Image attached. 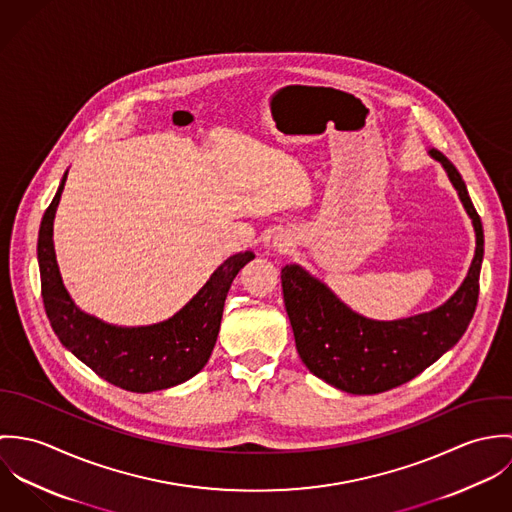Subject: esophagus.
<instances>
[{
	"label": "esophagus",
	"instance_id": "esophagus-1",
	"mask_svg": "<svg viewBox=\"0 0 512 512\" xmlns=\"http://www.w3.org/2000/svg\"><path fill=\"white\" fill-rule=\"evenodd\" d=\"M292 244L293 240L290 236H276V238H274V246H276V250H280V252L288 250Z\"/></svg>",
	"mask_w": 512,
	"mask_h": 512
}]
</instances>
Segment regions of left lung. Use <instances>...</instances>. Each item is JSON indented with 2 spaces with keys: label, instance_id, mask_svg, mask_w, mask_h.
<instances>
[{
  "label": "left lung",
  "instance_id": "left-lung-1",
  "mask_svg": "<svg viewBox=\"0 0 512 512\" xmlns=\"http://www.w3.org/2000/svg\"><path fill=\"white\" fill-rule=\"evenodd\" d=\"M430 153L445 167L477 236L465 282L438 309L398 321L366 319L303 268H282L284 303L297 353L309 372L343 392L378 394L412 380L449 351L473 319L485 244L483 224L455 165L438 149Z\"/></svg>",
  "mask_w": 512,
  "mask_h": 512
}]
</instances>
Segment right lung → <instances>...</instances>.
I'll return each mask as SVG.
<instances>
[{"instance_id": "add662e5", "label": "right lung", "mask_w": 512, "mask_h": 512, "mask_svg": "<svg viewBox=\"0 0 512 512\" xmlns=\"http://www.w3.org/2000/svg\"><path fill=\"white\" fill-rule=\"evenodd\" d=\"M65 179L67 175L43 215L37 242L43 305L59 341L100 378L130 392L163 390L189 380L207 365L219 337L226 293L254 254L230 256L203 290L163 323L136 329L106 325L74 305L55 260L53 219Z\"/></svg>"}]
</instances>
